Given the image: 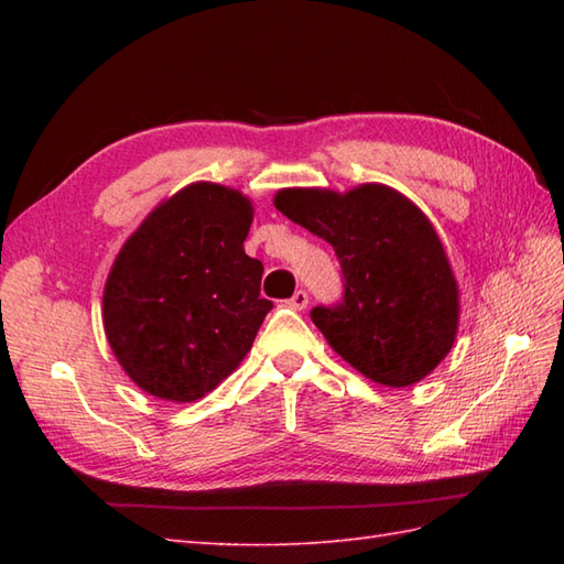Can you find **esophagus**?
Here are the masks:
<instances>
[{
    "instance_id": "1",
    "label": "esophagus",
    "mask_w": 564,
    "mask_h": 564,
    "mask_svg": "<svg viewBox=\"0 0 564 564\" xmlns=\"http://www.w3.org/2000/svg\"><path fill=\"white\" fill-rule=\"evenodd\" d=\"M307 303H310L307 293H305V291H295V293H293V297L289 301V307H293V310H305V307H307Z\"/></svg>"
}]
</instances>
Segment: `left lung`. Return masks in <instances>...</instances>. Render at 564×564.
Here are the masks:
<instances>
[{
	"instance_id": "1",
	"label": "left lung",
	"mask_w": 564,
	"mask_h": 564,
	"mask_svg": "<svg viewBox=\"0 0 564 564\" xmlns=\"http://www.w3.org/2000/svg\"><path fill=\"white\" fill-rule=\"evenodd\" d=\"M273 206L337 251L344 301L310 317L346 364L378 386L406 388L448 356L460 291L422 208L386 184L281 188Z\"/></svg>"
}]
</instances>
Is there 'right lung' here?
Returning <instances> with one entry per match:
<instances>
[{
	"mask_svg": "<svg viewBox=\"0 0 564 564\" xmlns=\"http://www.w3.org/2000/svg\"><path fill=\"white\" fill-rule=\"evenodd\" d=\"M254 206L194 182L164 198L118 251L104 285L116 361L154 398L196 402L242 364L263 317L259 259L245 254Z\"/></svg>",
	"mask_w": 564,
	"mask_h": 564,
	"instance_id": "1",
	"label": "right lung"
}]
</instances>
